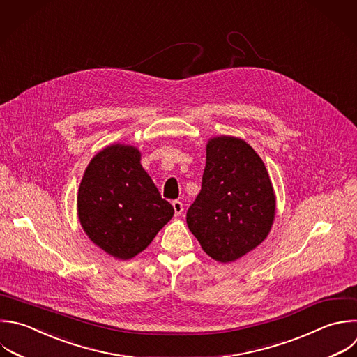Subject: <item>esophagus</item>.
<instances>
[{
    "instance_id": "1",
    "label": "esophagus",
    "mask_w": 357,
    "mask_h": 357,
    "mask_svg": "<svg viewBox=\"0 0 357 357\" xmlns=\"http://www.w3.org/2000/svg\"><path fill=\"white\" fill-rule=\"evenodd\" d=\"M172 205H173V209H174V215H176V216H180V215L183 213V211H184L181 201H177V199H176V201L172 202Z\"/></svg>"
}]
</instances>
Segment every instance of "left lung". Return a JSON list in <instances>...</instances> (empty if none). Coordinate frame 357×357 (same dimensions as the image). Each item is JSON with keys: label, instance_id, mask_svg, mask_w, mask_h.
<instances>
[{"label": "left lung", "instance_id": "8db88e82", "mask_svg": "<svg viewBox=\"0 0 357 357\" xmlns=\"http://www.w3.org/2000/svg\"><path fill=\"white\" fill-rule=\"evenodd\" d=\"M275 192L257 152L236 137L206 144L202 185L187 211V225L202 250L231 262L259 245L275 219Z\"/></svg>", "mask_w": 357, "mask_h": 357}]
</instances>
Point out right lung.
Segmentation results:
<instances>
[{
	"label": "right lung",
	"mask_w": 357,
	"mask_h": 357,
	"mask_svg": "<svg viewBox=\"0 0 357 357\" xmlns=\"http://www.w3.org/2000/svg\"><path fill=\"white\" fill-rule=\"evenodd\" d=\"M131 145H110L88 165L78 191V218L88 237L119 259L144 251L173 218Z\"/></svg>",
	"instance_id": "add662e5"
}]
</instances>
